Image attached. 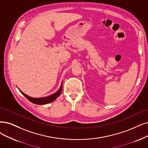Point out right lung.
I'll use <instances>...</instances> for the list:
<instances>
[{"label":"right lung","instance_id":"obj_1","mask_svg":"<svg viewBox=\"0 0 148 148\" xmlns=\"http://www.w3.org/2000/svg\"><path fill=\"white\" fill-rule=\"evenodd\" d=\"M62 85L63 84H62V85L60 86V89L56 92V93L49 96L47 97H40V98H34V97H30L29 96H27V95L24 94V92H22L20 90H19V91H21V93L23 94L27 98V99H28L29 101H30L31 102L35 103V104H39V105L46 104V103H50V102L55 101L60 96V93H61V92H62V88H63Z\"/></svg>","mask_w":148,"mask_h":148}]
</instances>
